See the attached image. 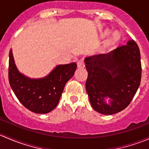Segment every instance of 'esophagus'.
<instances>
[{"instance_id":"1","label":"esophagus","mask_w":149,"mask_h":149,"mask_svg":"<svg viewBox=\"0 0 149 149\" xmlns=\"http://www.w3.org/2000/svg\"><path fill=\"white\" fill-rule=\"evenodd\" d=\"M77 66L79 68H84L85 67V63H84L83 60H80V61H78Z\"/></svg>"}]
</instances>
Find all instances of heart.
<instances>
[{
  "label": "heart",
  "instance_id": "b5f03b06",
  "mask_svg": "<svg viewBox=\"0 0 149 149\" xmlns=\"http://www.w3.org/2000/svg\"><path fill=\"white\" fill-rule=\"evenodd\" d=\"M108 33H109V30H104V31H103L101 33V36L102 37H104V36L107 35ZM120 37V33L118 31H114L112 34V35H111L109 42H110V43H115L119 40Z\"/></svg>",
  "mask_w": 149,
  "mask_h": 149
}]
</instances>
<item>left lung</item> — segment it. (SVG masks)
Instances as JSON below:
<instances>
[{"label":"left lung","instance_id":"1","mask_svg":"<svg viewBox=\"0 0 149 149\" xmlns=\"http://www.w3.org/2000/svg\"><path fill=\"white\" fill-rule=\"evenodd\" d=\"M86 89L94 110L113 115L131 102L141 79V53L134 40L107 54L85 58Z\"/></svg>","mask_w":149,"mask_h":149}]
</instances>
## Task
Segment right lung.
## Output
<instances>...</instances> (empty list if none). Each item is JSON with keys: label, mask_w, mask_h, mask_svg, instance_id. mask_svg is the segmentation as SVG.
<instances>
[{"label": "right lung", "mask_w": 149, "mask_h": 149, "mask_svg": "<svg viewBox=\"0 0 149 149\" xmlns=\"http://www.w3.org/2000/svg\"><path fill=\"white\" fill-rule=\"evenodd\" d=\"M76 67V63L59 65L43 79H29L18 71L10 49L8 80L16 97L25 107L35 113L45 114L57 107L64 87Z\"/></svg>", "instance_id": "obj_1"}]
</instances>
